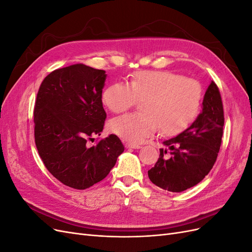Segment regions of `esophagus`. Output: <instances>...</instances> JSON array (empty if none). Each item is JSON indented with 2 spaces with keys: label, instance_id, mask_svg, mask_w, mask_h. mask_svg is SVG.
Masks as SVG:
<instances>
[{
  "label": "esophagus",
  "instance_id": "esophagus-1",
  "mask_svg": "<svg viewBox=\"0 0 252 252\" xmlns=\"http://www.w3.org/2000/svg\"><path fill=\"white\" fill-rule=\"evenodd\" d=\"M126 148H132V149H140L141 146L138 144H133V143H126L125 144Z\"/></svg>",
  "mask_w": 252,
  "mask_h": 252
}]
</instances>
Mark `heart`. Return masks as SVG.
I'll return each mask as SVG.
<instances>
[{"mask_svg":"<svg viewBox=\"0 0 252 252\" xmlns=\"http://www.w3.org/2000/svg\"><path fill=\"white\" fill-rule=\"evenodd\" d=\"M203 98L201 84L194 79L167 70L136 71L127 84L112 83L102 100L114 113L124 112L136 104L143 113H129L110 122V130L130 143H140L158 129L165 135L178 134L199 114Z\"/></svg>","mask_w":252,"mask_h":252,"instance_id":"b5f03b06","label":"heart"}]
</instances>
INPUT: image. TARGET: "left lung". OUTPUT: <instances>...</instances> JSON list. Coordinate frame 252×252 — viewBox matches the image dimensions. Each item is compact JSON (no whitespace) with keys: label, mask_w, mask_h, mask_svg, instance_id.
I'll return each mask as SVG.
<instances>
[{"label":"left lung","mask_w":252,"mask_h":252,"mask_svg":"<svg viewBox=\"0 0 252 252\" xmlns=\"http://www.w3.org/2000/svg\"><path fill=\"white\" fill-rule=\"evenodd\" d=\"M223 127L222 97L212 81L206 90L202 112L186 130L164 142L168 149H159L158 162L148 170L149 180L171 192H182L199 184L217 161ZM168 151L171 157L167 158Z\"/></svg>","instance_id":"left-lung-1"}]
</instances>
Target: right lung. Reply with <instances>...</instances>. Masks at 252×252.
I'll use <instances>...</instances> for the list:
<instances>
[{
    "mask_svg": "<svg viewBox=\"0 0 252 252\" xmlns=\"http://www.w3.org/2000/svg\"><path fill=\"white\" fill-rule=\"evenodd\" d=\"M106 74L84 64L53 70L35 98L34 142L47 170L74 189H86L107 177L124 146L116 134L89 147L106 120L102 89Z\"/></svg>",
    "mask_w": 252,
    "mask_h": 252,
    "instance_id": "right-lung-1",
    "label": "right lung"
}]
</instances>
